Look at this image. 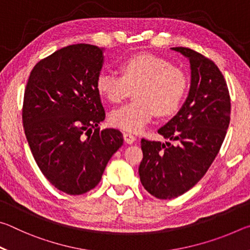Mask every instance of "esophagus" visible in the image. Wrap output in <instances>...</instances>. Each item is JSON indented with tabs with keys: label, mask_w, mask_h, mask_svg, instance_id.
<instances>
[{
	"label": "esophagus",
	"mask_w": 250,
	"mask_h": 250,
	"mask_svg": "<svg viewBox=\"0 0 250 250\" xmlns=\"http://www.w3.org/2000/svg\"><path fill=\"white\" fill-rule=\"evenodd\" d=\"M124 139H125V142L128 143V145H132V143H133L135 140H137L134 135L129 133V132H125V133H124Z\"/></svg>",
	"instance_id": "esophagus-1"
}]
</instances>
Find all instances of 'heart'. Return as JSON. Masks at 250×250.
<instances>
[{"mask_svg":"<svg viewBox=\"0 0 250 250\" xmlns=\"http://www.w3.org/2000/svg\"><path fill=\"white\" fill-rule=\"evenodd\" d=\"M120 71L121 76L101 71L96 88L111 104L121 103L137 89V100L110 113V124L129 132L141 131L155 113L160 117L174 113L188 89V80L183 69L151 54L125 58L120 64Z\"/></svg>","mask_w":250,"mask_h":250,"instance_id":"obj_1","label":"heart"}]
</instances>
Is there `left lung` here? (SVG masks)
Instances as JSON below:
<instances>
[{
    "label": "left lung",
    "instance_id": "obj_1",
    "mask_svg": "<svg viewBox=\"0 0 250 250\" xmlns=\"http://www.w3.org/2000/svg\"><path fill=\"white\" fill-rule=\"evenodd\" d=\"M191 64V88L177 115L158 132L171 142L141 140L139 167L151 195L171 200L191 189L216 158L230 121L226 80L213 61L188 47H173Z\"/></svg>",
    "mask_w": 250,
    "mask_h": 250
}]
</instances>
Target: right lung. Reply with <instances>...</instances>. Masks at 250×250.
<instances>
[{
	"label": "right lung",
	"mask_w": 250,
	"mask_h": 250,
	"mask_svg": "<svg viewBox=\"0 0 250 250\" xmlns=\"http://www.w3.org/2000/svg\"><path fill=\"white\" fill-rule=\"evenodd\" d=\"M103 62L98 46H66L34 66L24 91L22 119L34 159L69 195L94 188L124 143L119 130L98 126L105 117L96 88Z\"/></svg>",
	"instance_id": "add662e5"
}]
</instances>
